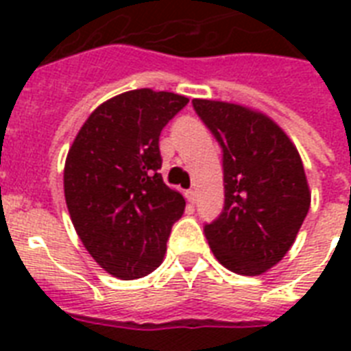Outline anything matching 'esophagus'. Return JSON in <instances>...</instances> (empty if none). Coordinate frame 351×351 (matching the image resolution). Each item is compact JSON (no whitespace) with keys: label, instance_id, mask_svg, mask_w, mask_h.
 <instances>
[{"label":"esophagus","instance_id":"obj_1","mask_svg":"<svg viewBox=\"0 0 351 351\" xmlns=\"http://www.w3.org/2000/svg\"><path fill=\"white\" fill-rule=\"evenodd\" d=\"M186 197H187V200H189V202H191V204L197 202V191H195V189H189V191L186 193Z\"/></svg>","mask_w":351,"mask_h":351}]
</instances>
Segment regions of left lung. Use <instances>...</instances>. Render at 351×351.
Masks as SVG:
<instances>
[{
  "label": "left lung",
  "mask_w": 351,
  "mask_h": 351,
  "mask_svg": "<svg viewBox=\"0 0 351 351\" xmlns=\"http://www.w3.org/2000/svg\"><path fill=\"white\" fill-rule=\"evenodd\" d=\"M193 107L220 143L224 167V208L204 226L206 239L224 267L261 275L282 261L310 209L299 151L262 112L198 98Z\"/></svg>",
  "instance_id": "1"
}]
</instances>
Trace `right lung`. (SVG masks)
<instances>
[{
    "instance_id": "right-lung-1",
    "label": "right lung",
    "mask_w": 351,
    "mask_h": 351,
    "mask_svg": "<svg viewBox=\"0 0 351 351\" xmlns=\"http://www.w3.org/2000/svg\"><path fill=\"white\" fill-rule=\"evenodd\" d=\"M187 101L165 90H127L96 107L69 149V215L85 250L112 277L132 280L154 271L184 215V197L158 173V140Z\"/></svg>"
}]
</instances>
